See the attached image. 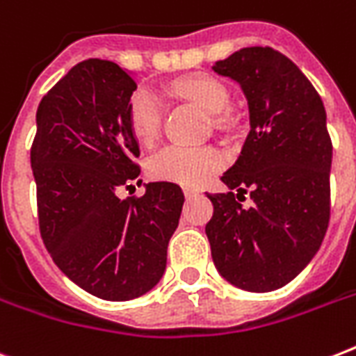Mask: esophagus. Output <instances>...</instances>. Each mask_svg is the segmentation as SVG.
Masks as SVG:
<instances>
[{
  "label": "esophagus",
  "instance_id": "esophagus-1",
  "mask_svg": "<svg viewBox=\"0 0 356 356\" xmlns=\"http://www.w3.org/2000/svg\"><path fill=\"white\" fill-rule=\"evenodd\" d=\"M183 192L186 197H194V195H197L201 192L200 188H195V186H183Z\"/></svg>",
  "mask_w": 356,
  "mask_h": 356
}]
</instances>
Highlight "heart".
Here are the masks:
<instances>
[{"instance_id": "obj_1", "label": "heart", "mask_w": 356, "mask_h": 356, "mask_svg": "<svg viewBox=\"0 0 356 356\" xmlns=\"http://www.w3.org/2000/svg\"><path fill=\"white\" fill-rule=\"evenodd\" d=\"M172 92L209 114L223 113L229 105V92L225 85L207 74L188 75L173 81ZM162 116H164V108L155 92L140 88L129 99V129L134 138L142 144H151L159 136ZM220 123L222 118H216V125ZM222 166V151L212 145H201V147L166 145L147 161V173L156 181H172V183L192 186L203 183Z\"/></svg>"}]
</instances>
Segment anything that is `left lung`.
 <instances>
[{"instance_id": "obj_1", "label": "left lung", "mask_w": 356, "mask_h": 356, "mask_svg": "<svg viewBox=\"0 0 356 356\" xmlns=\"http://www.w3.org/2000/svg\"><path fill=\"white\" fill-rule=\"evenodd\" d=\"M212 70L240 83L251 120L238 161L222 175L229 192H207L212 260L234 286L271 292L305 270L329 227L325 107L303 72L273 47H243Z\"/></svg>"}]
</instances>
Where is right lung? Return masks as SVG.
<instances>
[{"instance_id":"1","label":"right lung","mask_w":356,"mask_h":356,"mask_svg":"<svg viewBox=\"0 0 356 356\" xmlns=\"http://www.w3.org/2000/svg\"><path fill=\"white\" fill-rule=\"evenodd\" d=\"M134 90L116 63L83 60L42 97L31 145L47 253L77 286L107 301L144 296L161 281L184 203L181 186L168 181L118 197L142 183L127 120Z\"/></svg>"}]
</instances>
